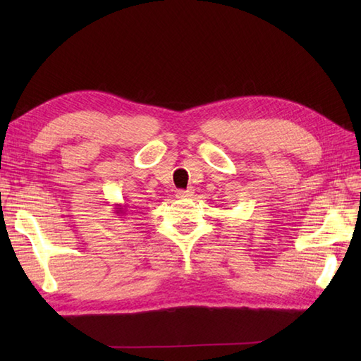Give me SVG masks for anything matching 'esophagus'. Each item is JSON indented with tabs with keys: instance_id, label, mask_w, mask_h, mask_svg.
I'll return each mask as SVG.
<instances>
[{
	"instance_id": "obj_1",
	"label": "esophagus",
	"mask_w": 361,
	"mask_h": 361,
	"mask_svg": "<svg viewBox=\"0 0 361 361\" xmlns=\"http://www.w3.org/2000/svg\"><path fill=\"white\" fill-rule=\"evenodd\" d=\"M194 195V190L192 189H188V190H176L175 192V197L176 198H189V197H192Z\"/></svg>"
}]
</instances>
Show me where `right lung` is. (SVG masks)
<instances>
[{"label": "right lung", "mask_w": 361, "mask_h": 361, "mask_svg": "<svg viewBox=\"0 0 361 361\" xmlns=\"http://www.w3.org/2000/svg\"><path fill=\"white\" fill-rule=\"evenodd\" d=\"M114 212H116V216H127V214H128L127 204L116 203V204H114Z\"/></svg>", "instance_id": "right-lung-1"}]
</instances>
